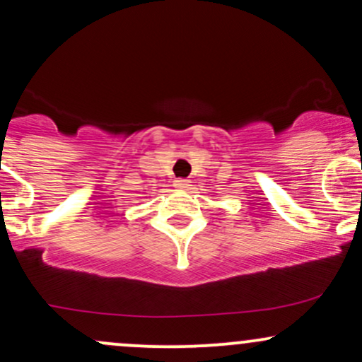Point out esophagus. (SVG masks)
<instances>
[{
  "mask_svg": "<svg viewBox=\"0 0 362 362\" xmlns=\"http://www.w3.org/2000/svg\"><path fill=\"white\" fill-rule=\"evenodd\" d=\"M173 185H175L177 189H189L190 180H187V178H177V180L173 182Z\"/></svg>",
  "mask_w": 362,
  "mask_h": 362,
  "instance_id": "34e87169",
  "label": "esophagus"
}]
</instances>
